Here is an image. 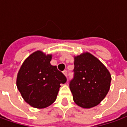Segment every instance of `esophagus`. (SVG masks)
Returning <instances> with one entry per match:
<instances>
[{"label":"esophagus","mask_w":127,"mask_h":127,"mask_svg":"<svg viewBox=\"0 0 127 127\" xmlns=\"http://www.w3.org/2000/svg\"><path fill=\"white\" fill-rule=\"evenodd\" d=\"M63 73L64 75V76H65L66 77V76H67V71H66V70H64V71H63Z\"/></svg>","instance_id":"1"}]
</instances>
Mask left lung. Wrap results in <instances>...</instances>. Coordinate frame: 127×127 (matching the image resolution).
Segmentation results:
<instances>
[{"label": "left lung", "mask_w": 127, "mask_h": 127, "mask_svg": "<svg viewBox=\"0 0 127 127\" xmlns=\"http://www.w3.org/2000/svg\"><path fill=\"white\" fill-rule=\"evenodd\" d=\"M74 76L69 88L74 102L90 109L100 103L109 91L111 76L107 67L89 52L74 56Z\"/></svg>", "instance_id": "left-lung-1"}]
</instances>
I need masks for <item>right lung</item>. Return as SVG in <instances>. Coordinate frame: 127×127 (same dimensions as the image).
Instances as JSON below:
<instances>
[{"mask_svg": "<svg viewBox=\"0 0 127 127\" xmlns=\"http://www.w3.org/2000/svg\"><path fill=\"white\" fill-rule=\"evenodd\" d=\"M52 55L36 51L22 64L16 78V86L24 100L30 106L44 109L56 100L61 84L66 78L50 64Z\"/></svg>", "mask_w": 127, "mask_h": 127, "instance_id": "right-lung-1", "label": "right lung"}]
</instances>
